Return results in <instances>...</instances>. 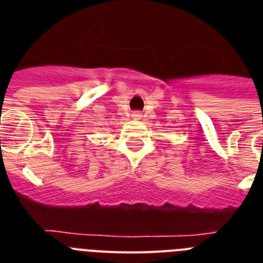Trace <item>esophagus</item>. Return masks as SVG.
Wrapping results in <instances>:
<instances>
[{
    "mask_svg": "<svg viewBox=\"0 0 263 263\" xmlns=\"http://www.w3.org/2000/svg\"><path fill=\"white\" fill-rule=\"evenodd\" d=\"M132 117H134V120H140L142 113H140V111H134V113H132Z\"/></svg>",
    "mask_w": 263,
    "mask_h": 263,
    "instance_id": "1",
    "label": "esophagus"
}]
</instances>
